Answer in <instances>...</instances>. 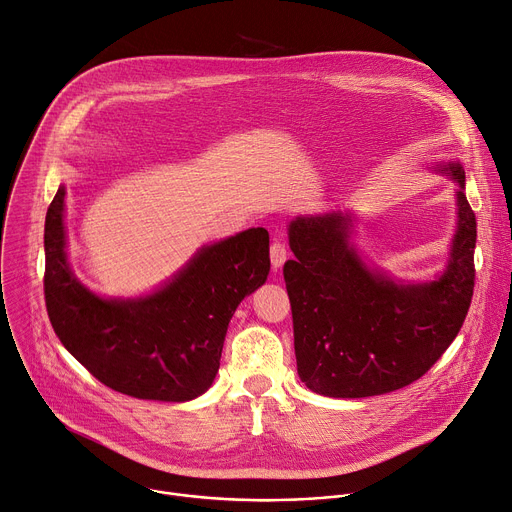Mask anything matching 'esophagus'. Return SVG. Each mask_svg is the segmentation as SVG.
<instances>
[{
  "instance_id": "1",
  "label": "esophagus",
  "mask_w": 512,
  "mask_h": 512,
  "mask_svg": "<svg viewBox=\"0 0 512 512\" xmlns=\"http://www.w3.org/2000/svg\"><path fill=\"white\" fill-rule=\"evenodd\" d=\"M269 255H271V265H273V269L277 271V269H279V267L285 263V259H287V249H285V243H283L281 239H275V241L271 243Z\"/></svg>"
}]
</instances>
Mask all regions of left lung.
I'll return each instance as SVG.
<instances>
[{"mask_svg": "<svg viewBox=\"0 0 512 512\" xmlns=\"http://www.w3.org/2000/svg\"><path fill=\"white\" fill-rule=\"evenodd\" d=\"M437 170L458 182V229L450 261L429 283H395L369 269L348 243L350 214L298 216L296 259L283 265L294 318L298 375L326 397L397 391L423 377L458 336L474 294L476 216L460 162Z\"/></svg>", "mask_w": 512, "mask_h": 512, "instance_id": "left-lung-1", "label": "left lung"}]
</instances>
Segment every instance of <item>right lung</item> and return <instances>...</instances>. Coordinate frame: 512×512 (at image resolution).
<instances>
[{
  "label": "right lung",
  "instance_id": "add662e5",
  "mask_svg": "<svg viewBox=\"0 0 512 512\" xmlns=\"http://www.w3.org/2000/svg\"><path fill=\"white\" fill-rule=\"evenodd\" d=\"M64 194L60 186L44 225V298L64 348L117 393L170 403L202 395L237 306L269 275V233L257 227L202 247L152 296L105 300L68 265Z\"/></svg>",
  "mask_w": 512,
  "mask_h": 512
}]
</instances>
